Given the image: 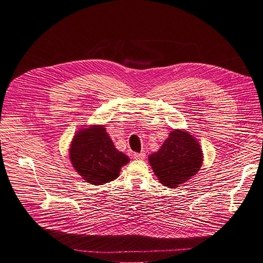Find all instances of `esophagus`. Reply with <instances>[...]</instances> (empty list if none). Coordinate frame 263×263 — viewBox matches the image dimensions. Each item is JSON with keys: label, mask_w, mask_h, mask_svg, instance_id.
Here are the masks:
<instances>
[{"label": "esophagus", "mask_w": 263, "mask_h": 263, "mask_svg": "<svg viewBox=\"0 0 263 263\" xmlns=\"http://www.w3.org/2000/svg\"><path fill=\"white\" fill-rule=\"evenodd\" d=\"M133 157H134V159H136V160H144L146 157V154L145 153H134Z\"/></svg>", "instance_id": "34e87169"}]
</instances>
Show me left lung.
Instances as JSON below:
<instances>
[{
  "mask_svg": "<svg viewBox=\"0 0 263 263\" xmlns=\"http://www.w3.org/2000/svg\"><path fill=\"white\" fill-rule=\"evenodd\" d=\"M203 161L198 142L185 132L172 130L161 148L149 156L150 165L163 185L178 187L200 170Z\"/></svg>",
  "mask_w": 263,
  "mask_h": 263,
  "instance_id": "1",
  "label": "left lung"
}]
</instances>
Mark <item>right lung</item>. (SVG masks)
Masks as SVG:
<instances>
[{"instance_id":"add662e5","label":"right lung","mask_w":263,"mask_h":263,"mask_svg":"<svg viewBox=\"0 0 263 263\" xmlns=\"http://www.w3.org/2000/svg\"><path fill=\"white\" fill-rule=\"evenodd\" d=\"M70 160L85 181L102 185L115 180L129 158L115 148L104 127L92 126L73 138Z\"/></svg>"}]
</instances>
